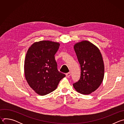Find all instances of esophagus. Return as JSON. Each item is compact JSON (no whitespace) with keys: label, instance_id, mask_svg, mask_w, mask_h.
Listing matches in <instances>:
<instances>
[{"label":"esophagus","instance_id":"34e87169","mask_svg":"<svg viewBox=\"0 0 124 124\" xmlns=\"http://www.w3.org/2000/svg\"><path fill=\"white\" fill-rule=\"evenodd\" d=\"M66 76L67 77L69 78V77L70 76V72H69V73H67V74H66Z\"/></svg>","mask_w":124,"mask_h":124}]
</instances>
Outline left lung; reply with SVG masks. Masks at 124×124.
Returning <instances> with one entry per match:
<instances>
[{
    "label": "left lung",
    "mask_w": 124,
    "mask_h": 124,
    "mask_svg": "<svg viewBox=\"0 0 124 124\" xmlns=\"http://www.w3.org/2000/svg\"><path fill=\"white\" fill-rule=\"evenodd\" d=\"M74 49L80 65L79 80L73 84L76 90L83 95H89L96 90L103 81L104 66L99 49L87 41L74 45Z\"/></svg>",
    "instance_id": "8db88e82"
}]
</instances>
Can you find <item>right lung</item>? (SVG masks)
<instances>
[{"label": "right lung", "instance_id": "add662e5", "mask_svg": "<svg viewBox=\"0 0 124 124\" xmlns=\"http://www.w3.org/2000/svg\"><path fill=\"white\" fill-rule=\"evenodd\" d=\"M60 44L49 41L33 43L28 48L24 61L25 79L32 89L41 96L54 91L66 76L57 70L54 55Z\"/></svg>", "mask_w": 124, "mask_h": 124}]
</instances>
